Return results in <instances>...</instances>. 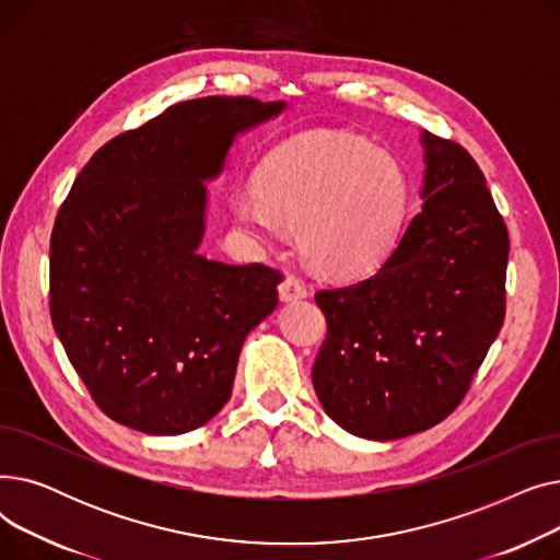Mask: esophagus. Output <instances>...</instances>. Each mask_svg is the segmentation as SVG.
Segmentation results:
<instances>
[{
	"mask_svg": "<svg viewBox=\"0 0 560 560\" xmlns=\"http://www.w3.org/2000/svg\"><path fill=\"white\" fill-rule=\"evenodd\" d=\"M308 290L306 285L298 279V277H285L279 285V298L283 304H290V302H300V300H306Z\"/></svg>",
	"mask_w": 560,
	"mask_h": 560,
	"instance_id": "obj_1",
	"label": "esophagus"
}]
</instances>
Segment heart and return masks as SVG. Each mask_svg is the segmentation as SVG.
Returning <instances> with one entry per match:
<instances>
[{
    "label": "heart",
    "instance_id": "obj_1",
    "mask_svg": "<svg viewBox=\"0 0 560 560\" xmlns=\"http://www.w3.org/2000/svg\"><path fill=\"white\" fill-rule=\"evenodd\" d=\"M256 192L233 199L238 226L270 238L298 231L311 268L334 279L372 272L395 247L408 176L386 150L342 131H311L283 142L256 174Z\"/></svg>",
    "mask_w": 560,
    "mask_h": 560
}]
</instances>
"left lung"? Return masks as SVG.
Here are the masks:
<instances>
[{
  "mask_svg": "<svg viewBox=\"0 0 560 560\" xmlns=\"http://www.w3.org/2000/svg\"><path fill=\"white\" fill-rule=\"evenodd\" d=\"M422 209L378 268L322 290L327 340L313 365L325 413L368 440L443 422L502 329L509 231L460 144L420 133Z\"/></svg>",
  "mask_w": 560,
  "mask_h": 560,
  "instance_id": "1",
  "label": "left lung"
}]
</instances>
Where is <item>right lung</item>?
Returning <instances> with one entry per match:
<instances>
[{
    "label": "right lung",
    "instance_id": "right-lung-1",
    "mask_svg": "<svg viewBox=\"0 0 560 560\" xmlns=\"http://www.w3.org/2000/svg\"><path fill=\"white\" fill-rule=\"evenodd\" d=\"M285 102L201 97L106 142L74 179L49 247L51 325L104 413L150 435L218 416L247 334L279 302L260 262L199 254L209 186L235 140Z\"/></svg>",
    "mask_w": 560,
    "mask_h": 560
}]
</instances>
